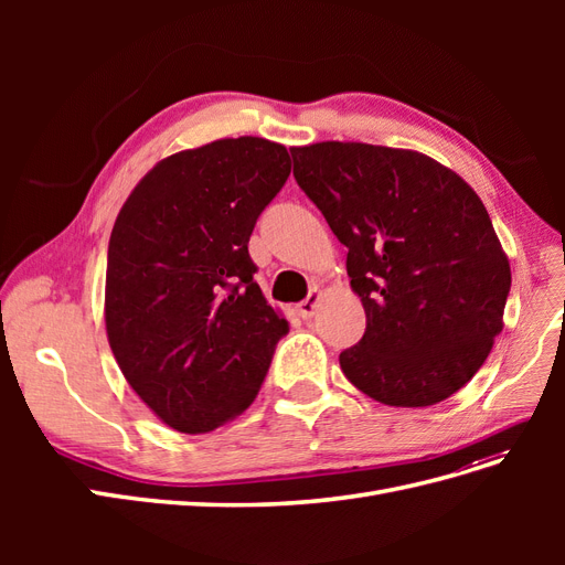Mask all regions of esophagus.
I'll return each mask as SVG.
<instances>
[{
    "label": "esophagus",
    "instance_id": "esophagus-1",
    "mask_svg": "<svg viewBox=\"0 0 565 565\" xmlns=\"http://www.w3.org/2000/svg\"><path fill=\"white\" fill-rule=\"evenodd\" d=\"M320 292L316 289V292H311L309 297H306L303 301H299L297 303V313L301 316V318H311L313 313H316V309H318V303H320Z\"/></svg>",
    "mask_w": 565,
    "mask_h": 565
}]
</instances>
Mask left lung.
Segmentation results:
<instances>
[{"mask_svg":"<svg viewBox=\"0 0 565 565\" xmlns=\"http://www.w3.org/2000/svg\"><path fill=\"white\" fill-rule=\"evenodd\" d=\"M295 179L341 245L367 328L339 353L365 396L450 398L504 328L509 259L473 188L417 150L353 141L289 148Z\"/></svg>","mask_w":565,"mask_h":565,"instance_id":"left-lung-1","label":"left lung"}]
</instances>
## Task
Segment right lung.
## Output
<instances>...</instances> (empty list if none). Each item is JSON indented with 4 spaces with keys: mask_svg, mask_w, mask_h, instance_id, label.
<instances>
[{
    "mask_svg": "<svg viewBox=\"0 0 565 565\" xmlns=\"http://www.w3.org/2000/svg\"><path fill=\"white\" fill-rule=\"evenodd\" d=\"M292 162L259 136L160 160L119 210L106 332L125 380L181 434H207L256 398L289 324L254 282L247 243Z\"/></svg>",
    "mask_w": 565,
    "mask_h": 565,
    "instance_id": "add662e5",
    "label": "right lung"
}]
</instances>
